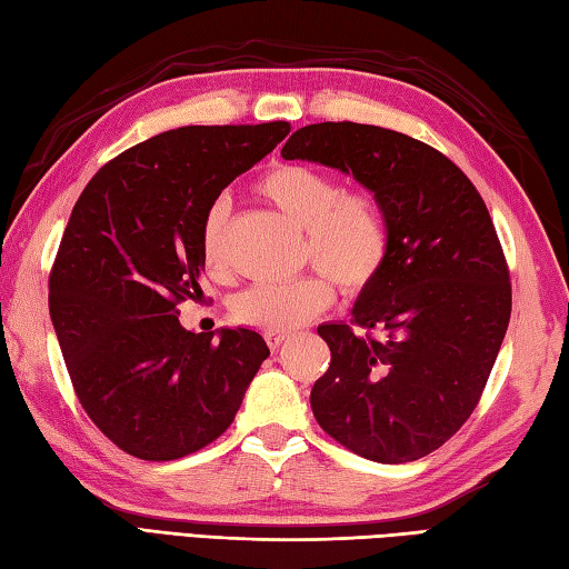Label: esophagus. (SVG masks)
I'll return each instance as SVG.
<instances>
[{"instance_id":"obj_1","label":"esophagus","mask_w":569,"mask_h":569,"mask_svg":"<svg viewBox=\"0 0 569 569\" xmlns=\"http://www.w3.org/2000/svg\"><path fill=\"white\" fill-rule=\"evenodd\" d=\"M288 332H266V342H269L271 349H278L283 342H288Z\"/></svg>"}]
</instances>
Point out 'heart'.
Returning a JSON list of instances; mask_svg holds the SVG:
<instances>
[{"instance_id":"heart-1","label":"heart","mask_w":569,"mask_h":569,"mask_svg":"<svg viewBox=\"0 0 569 569\" xmlns=\"http://www.w3.org/2000/svg\"><path fill=\"white\" fill-rule=\"evenodd\" d=\"M261 196L306 232V259L347 293L369 288L389 259V224L381 204L365 192H347L332 173L310 166H278L261 180ZM229 200L210 204L200 232V257L210 271L224 266ZM322 273L291 283H259L232 300V318L261 332H291L332 303Z\"/></svg>"}]
</instances>
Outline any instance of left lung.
Here are the masks:
<instances>
[{"label":"left lung","mask_w":569,"mask_h":569,"mask_svg":"<svg viewBox=\"0 0 569 569\" xmlns=\"http://www.w3.org/2000/svg\"><path fill=\"white\" fill-rule=\"evenodd\" d=\"M281 156L355 176L389 224V259L352 325L318 328L332 359L312 416L373 462L426 457L477 408L509 328V269L487 204L447 156L391 129L310 124Z\"/></svg>","instance_id":"left-lung-1"}]
</instances>
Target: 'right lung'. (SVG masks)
<instances>
[{
	"instance_id": "obj_1",
	"label": "right lung",
	"mask_w": 569,
	"mask_h": 569,
	"mask_svg": "<svg viewBox=\"0 0 569 569\" xmlns=\"http://www.w3.org/2000/svg\"><path fill=\"white\" fill-rule=\"evenodd\" d=\"M288 131H163L100 168L72 208L48 310L84 413L124 452L168 462L210 445L269 357L257 330H186L178 303L202 296L210 204Z\"/></svg>"
}]
</instances>
